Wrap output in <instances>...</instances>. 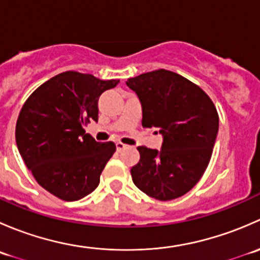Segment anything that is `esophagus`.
<instances>
[{"label":"esophagus","instance_id":"34e87169","mask_svg":"<svg viewBox=\"0 0 260 260\" xmlns=\"http://www.w3.org/2000/svg\"><path fill=\"white\" fill-rule=\"evenodd\" d=\"M115 147H117V151H122V149H124L127 146L123 145L122 142H117L115 143Z\"/></svg>","mask_w":260,"mask_h":260}]
</instances>
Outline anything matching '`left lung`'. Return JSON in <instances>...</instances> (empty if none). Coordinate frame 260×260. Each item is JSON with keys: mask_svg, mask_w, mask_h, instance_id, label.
<instances>
[{"mask_svg": "<svg viewBox=\"0 0 260 260\" xmlns=\"http://www.w3.org/2000/svg\"><path fill=\"white\" fill-rule=\"evenodd\" d=\"M125 84L140 99L143 127L164 138L161 149L137 147L141 157L131 169L133 182L159 201L185 195L210 162L219 131L214 103L200 86L170 70L145 73Z\"/></svg>", "mask_w": 260, "mask_h": 260, "instance_id": "left-lung-1", "label": "left lung"}]
</instances>
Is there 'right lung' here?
I'll use <instances>...</instances> for the list:
<instances>
[{
	"label": "right lung",
	"mask_w": 260,
	"mask_h": 260,
	"mask_svg": "<svg viewBox=\"0 0 260 260\" xmlns=\"http://www.w3.org/2000/svg\"><path fill=\"white\" fill-rule=\"evenodd\" d=\"M119 80L65 72L39 86L16 123L21 157L41 187L65 201L93 192L115 152L113 142H96L85 124L98 122V99Z\"/></svg>",
	"instance_id": "1"
}]
</instances>
